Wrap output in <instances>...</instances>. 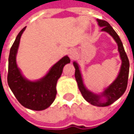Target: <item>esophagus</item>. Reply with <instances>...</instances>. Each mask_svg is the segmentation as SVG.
<instances>
[{"label": "esophagus", "mask_w": 134, "mask_h": 134, "mask_svg": "<svg viewBox=\"0 0 134 134\" xmlns=\"http://www.w3.org/2000/svg\"><path fill=\"white\" fill-rule=\"evenodd\" d=\"M77 54V51L75 49H71L69 51V56L70 58L73 59L75 57V55Z\"/></svg>", "instance_id": "1"}]
</instances>
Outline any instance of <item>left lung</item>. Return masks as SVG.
Instances as JSON below:
<instances>
[{"instance_id": "left-lung-1", "label": "left lung", "mask_w": 134, "mask_h": 134, "mask_svg": "<svg viewBox=\"0 0 134 134\" xmlns=\"http://www.w3.org/2000/svg\"><path fill=\"white\" fill-rule=\"evenodd\" d=\"M97 21L98 25L100 27H102L101 31H104L110 34L116 41L118 45V51L120 55L121 65L117 77L100 94H95L89 90H87V88L84 85L80 67L77 63V62L75 61L73 63V65L75 68V79L77 83L78 88L84 99L87 102L90 103L92 105L97 106V107H107L112 104L125 93L127 86L130 63L121 39L118 36V34H116V31L111 27L110 24L107 21L100 19H97Z\"/></svg>"}]
</instances>
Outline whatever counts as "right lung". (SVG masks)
<instances>
[{
  "label": "right lung",
  "mask_w": 134,
  "mask_h": 134,
  "mask_svg": "<svg viewBox=\"0 0 134 134\" xmlns=\"http://www.w3.org/2000/svg\"><path fill=\"white\" fill-rule=\"evenodd\" d=\"M25 28L26 27L19 32L9 51L8 85L19 103L24 107L33 110H43L55 100L57 80L62 75L65 65L69 63L71 60L68 56L63 57L39 80L32 81L25 78L16 63L20 39Z\"/></svg>",
  "instance_id": "1"
}]
</instances>
